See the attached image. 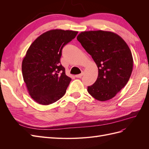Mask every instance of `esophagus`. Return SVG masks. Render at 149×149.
I'll use <instances>...</instances> for the list:
<instances>
[{
    "label": "esophagus",
    "instance_id": "34e87169",
    "mask_svg": "<svg viewBox=\"0 0 149 149\" xmlns=\"http://www.w3.org/2000/svg\"><path fill=\"white\" fill-rule=\"evenodd\" d=\"M83 73H81V74H77V75H76L75 76H76V78H81L82 76H83Z\"/></svg>",
    "mask_w": 149,
    "mask_h": 149
}]
</instances>
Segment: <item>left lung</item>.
Here are the masks:
<instances>
[{
    "label": "left lung",
    "instance_id": "8db88e82",
    "mask_svg": "<svg viewBox=\"0 0 149 149\" xmlns=\"http://www.w3.org/2000/svg\"><path fill=\"white\" fill-rule=\"evenodd\" d=\"M77 40L98 68L97 78L88 92L100 101L109 100L123 89L133 68L132 53L119 35L109 31L81 32Z\"/></svg>",
    "mask_w": 149,
    "mask_h": 149
}]
</instances>
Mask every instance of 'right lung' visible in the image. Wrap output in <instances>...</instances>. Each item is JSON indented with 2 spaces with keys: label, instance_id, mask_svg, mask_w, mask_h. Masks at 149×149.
Wrapping results in <instances>:
<instances>
[{
  "label": "right lung",
  "instance_id": "1",
  "mask_svg": "<svg viewBox=\"0 0 149 149\" xmlns=\"http://www.w3.org/2000/svg\"><path fill=\"white\" fill-rule=\"evenodd\" d=\"M78 31L51 30L31 44L22 64V75L31 97L42 105H49L64 96L71 79L60 63L63 47Z\"/></svg>",
  "mask_w": 149,
  "mask_h": 149
}]
</instances>
